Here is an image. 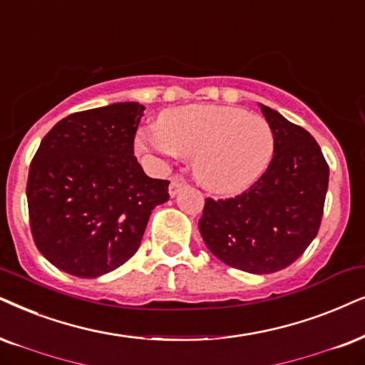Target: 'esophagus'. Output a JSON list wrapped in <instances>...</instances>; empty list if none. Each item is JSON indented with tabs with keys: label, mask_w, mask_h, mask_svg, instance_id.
Returning a JSON list of instances; mask_svg holds the SVG:
<instances>
[{
	"label": "esophagus",
	"mask_w": 365,
	"mask_h": 365,
	"mask_svg": "<svg viewBox=\"0 0 365 365\" xmlns=\"http://www.w3.org/2000/svg\"><path fill=\"white\" fill-rule=\"evenodd\" d=\"M183 187H185V178L180 177V175H175V177L172 178V182H170V187H168L170 197L177 195V193L182 190Z\"/></svg>",
	"instance_id": "34e87169"
}]
</instances>
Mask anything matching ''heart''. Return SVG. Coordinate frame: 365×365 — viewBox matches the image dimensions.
I'll return each mask as SVG.
<instances>
[{
	"mask_svg": "<svg viewBox=\"0 0 365 365\" xmlns=\"http://www.w3.org/2000/svg\"><path fill=\"white\" fill-rule=\"evenodd\" d=\"M136 148L156 161L192 160L202 187L230 195L255 185L269 167L274 133L264 118L241 108L190 104L161 113L158 124L138 133Z\"/></svg>",
	"mask_w": 365,
	"mask_h": 365,
	"instance_id": "obj_1",
	"label": "heart"
}]
</instances>
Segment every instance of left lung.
<instances>
[{"mask_svg": "<svg viewBox=\"0 0 365 365\" xmlns=\"http://www.w3.org/2000/svg\"><path fill=\"white\" fill-rule=\"evenodd\" d=\"M259 106L274 133L273 160L241 195L205 198L198 229L217 259L246 273L269 274L297 261L315 239L329 165L307 129Z\"/></svg>", "mask_w": 365, "mask_h": 365, "instance_id": "1", "label": "left lung"}]
</instances>
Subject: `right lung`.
<instances>
[{
    "label": "right lung",
    "instance_id": "obj_1",
    "mask_svg": "<svg viewBox=\"0 0 365 365\" xmlns=\"http://www.w3.org/2000/svg\"><path fill=\"white\" fill-rule=\"evenodd\" d=\"M145 106L114 103L63 118L30 165L26 200L38 251L79 278H98L140 247L167 180L150 178L135 156Z\"/></svg>",
    "mask_w": 365,
    "mask_h": 365
}]
</instances>
